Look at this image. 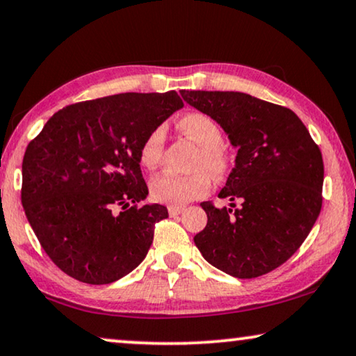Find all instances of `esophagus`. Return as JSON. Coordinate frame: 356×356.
Listing matches in <instances>:
<instances>
[{
	"mask_svg": "<svg viewBox=\"0 0 356 356\" xmlns=\"http://www.w3.org/2000/svg\"><path fill=\"white\" fill-rule=\"evenodd\" d=\"M184 212V207H179V205H170L168 207V213L170 216H177L179 213Z\"/></svg>",
	"mask_w": 356,
	"mask_h": 356,
	"instance_id": "1",
	"label": "esophagus"
}]
</instances>
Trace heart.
Listing matches in <instances>:
<instances>
[{
    "instance_id": "obj_1",
    "label": "heart",
    "mask_w": 356,
    "mask_h": 356,
    "mask_svg": "<svg viewBox=\"0 0 356 356\" xmlns=\"http://www.w3.org/2000/svg\"><path fill=\"white\" fill-rule=\"evenodd\" d=\"M178 130L199 146L194 168L205 170L213 178H221L228 170V156L223 149V131L210 115L193 112L179 118ZM165 146V130L154 128L140 147V162L144 168L154 170L162 162ZM210 189V178L204 172L193 175L162 173L151 181L154 200L168 205H183L204 195Z\"/></svg>"
}]
</instances>
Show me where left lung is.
Here are the masks:
<instances>
[{"mask_svg": "<svg viewBox=\"0 0 356 356\" xmlns=\"http://www.w3.org/2000/svg\"><path fill=\"white\" fill-rule=\"evenodd\" d=\"M179 95L210 115L238 149L220 199L202 202L207 226L194 236L205 260L239 280L266 275L284 264L307 239L321 212V151L291 109L239 91ZM234 200L241 205L235 209Z\"/></svg>", "mask_w": 356, "mask_h": 356, "instance_id": "1", "label": "left lung"}]
</instances>
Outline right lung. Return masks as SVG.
<instances>
[{"instance_id":"obj_1","label":"right lung","mask_w":356,"mask_h":356,"mask_svg":"<svg viewBox=\"0 0 356 356\" xmlns=\"http://www.w3.org/2000/svg\"><path fill=\"white\" fill-rule=\"evenodd\" d=\"M181 107L177 91L76 102L56 112L29 144L22 162L25 215L67 275L109 284L147 255L154 225L168 210L161 204L138 207L149 193L140 147Z\"/></svg>"}]
</instances>
